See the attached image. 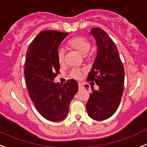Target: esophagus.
Segmentation results:
<instances>
[{
    "mask_svg": "<svg viewBox=\"0 0 147 147\" xmlns=\"http://www.w3.org/2000/svg\"><path fill=\"white\" fill-rule=\"evenodd\" d=\"M78 86H79V88H80V89H81V88H83V84L82 83H78Z\"/></svg>",
    "mask_w": 147,
    "mask_h": 147,
    "instance_id": "1",
    "label": "esophagus"
}]
</instances>
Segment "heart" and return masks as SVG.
<instances>
[{
  "label": "heart",
  "instance_id": "obj_1",
  "mask_svg": "<svg viewBox=\"0 0 147 147\" xmlns=\"http://www.w3.org/2000/svg\"><path fill=\"white\" fill-rule=\"evenodd\" d=\"M67 46L69 48L75 50L82 55H86L90 49V42L86 38L83 36H75L67 42ZM58 61L60 64L64 61V52L62 49H59L57 52ZM83 75V71L80 69H75L72 70L70 76L75 79H80Z\"/></svg>",
  "mask_w": 147,
  "mask_h": 147
}]
</instances>
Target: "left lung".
Segmentation results:
<instances>
[{"instance_id":"left-lung-1","label":"left lung","mask_w":147,"mask_h":147,"mask_svg":"<svg viewBox=\"0 0 147 147\" xmlns=\"http://www.w3.org/2000/svg\"><path fill=\"white\" fill-rule=\"evenodd\" d=\"M90 34L96 39L97 53L87 80L95 82L99 89H92L86 110L91 118L101 121L110 118L118 109L124 91L125 69L118 49L108 34L94 28Z\"/></svg>"}]
</instances>
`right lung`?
Returning <instances> with one entry per match:
<instances>
[{
	"label": "right lung",
	"mask_w": 147,
	"mask_h": 147,
	"mask_svg": "<svg viewBox=\"0 0 147 147\" xmlns=\"http://www.w3.org/2000/svg\"><path fill=\"white\" fill-rule=\"evenodd\" d=\"M67 35L53 30L41 31L26 53L24 74L29 96L39 113L55 122L67 117L71 100L78 90L74 79L64 84L53 82L60 69L58 48Z\"/></svg>",
	"instance_id": "add662e5"
}]
</instances>
